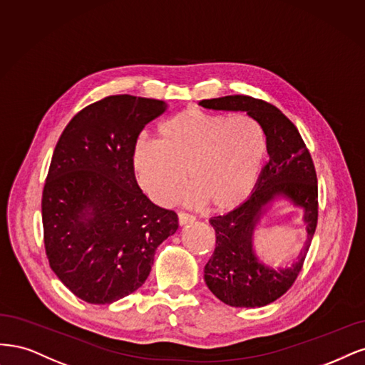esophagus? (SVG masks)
<instances>
[{"label":"esophagus","instance_id":"esophagus-1","mask_svg":"<svg viewBox=\"0 0 365 365\" xmlns=\"http://www.w3.org/2000/svg\"><path fill=\"white\" fill-rule=\"evenodd\" d=\"M194 220H195L194 215H190V214H186V212H179V222H180V226L187 225V222H192Z\"/></svg>","mask_w":365,"mask_h":365}]
</instances>
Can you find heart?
Segmentation results:
<instances>
[{"mask_svg": "<svg viewBox=\"0 0 365 365\" xmlns=\"http://www.w3.org/2000/svg\"><path fill=\"white\" fill-rule=\"evenodd\" d=\"M265 155L262 128L247 115L185 109L158 127V144L140 143L133 168L140 187L159 205L183 194L187 205L207 202L222 210L249 197Z\"/></svg>", "mask_w": 365, "mask_h": 365, "instance_id": "1", "label": "heart"}]
</instances>
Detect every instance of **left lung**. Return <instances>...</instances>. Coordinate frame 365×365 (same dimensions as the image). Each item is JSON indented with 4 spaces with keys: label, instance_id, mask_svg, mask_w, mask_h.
<instances>
[{
    "label": "left lung",
    "instance_id": "left-lung-1",
    "mask_svg": "<svg viewBox=\"0 0 365 365\" xmlns=\"http://www.w3.org/2000/svg\"><path fill=\"white\" fill-rule=\"evenodd\" d=\"M214 110H242L259 123L267 136L268 162L252 195L225 215L209 220L217 237L214 255L205 267V282L222 303L235 308H261L277 300L292 287L319 220V186L309 150L287 116L276 106L249 96H227L200 101ZM284 196L304 209L309 240L299 259L291 267L273 270L252 250V233L263 209Z\"/></svg>",
    "mask_w": 365,
    "mask_h": 365
}]
</instances>
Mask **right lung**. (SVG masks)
<instances>
[{
	"instance_id": "right-lung-1",
	"label": "right lung",
	"mask_w": 365,
	"mask_h": 365,
	"mask_svg": "<svg viewBox=\"0 0 365 365\" xmlns=\"http://www.w3.org/2000/svg\"><path fill=\"white\" fill-rule=\"evenodd\" d=\"M167 103L110 96L81 109L54 148L42 192L43 244L56 276L74 296L109 304L143 287L158 245L179 227L135 179L143 128Z\"/></svg>"
}]
</instances>
